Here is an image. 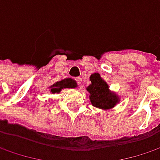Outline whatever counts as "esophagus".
<instances>
[{"instance_id":"obj_1","label":"esophagus","mask_w":160,"mask_h":160,"mask_svg":"<svg viewBox=\"0 0 160 160\" xmlns=\"http://www.w3.org/2000/svg\"><path fill=\"white\" fill-rule=\"evenodd\" d=\"M81 80H82V78H81V77H78V78H76V81L78 82V84L80 85V87H81V86H80V83H81Z\"/></svg>"}]
</instances>
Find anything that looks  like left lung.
<instances>
[{
  "instance_id": "left-lung-1",
  "label": "left lung",
  "mask_w": 160,
  "mask_h": 160,
  "mask_svg": "<svg viewBox=\"0 0 160 160\" xmlns=\"http://www.w3.org/2000/svg\"><path fill=\"white\" fill-rule=\"evenodd\" d=\"M89 80L91 83L86 89L89 93V100L93 107L102 110H109L120 102L119 96L110 90L107 81L102 79L99 73L91 74Z\"/></svg>"
}]
</instances>
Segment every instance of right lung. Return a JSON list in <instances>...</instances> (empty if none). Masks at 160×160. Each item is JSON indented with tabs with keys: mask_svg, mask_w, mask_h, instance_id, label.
<instances>
[{
	"mask_svg": "<svg viewBox=\"0 0 160 160\" xmlns=\"http://www.w3.org/2000/svg\"><path fill=\"white\" fill-rule=\"evenodd\" d=\"M77 87H78V85H77L76 80L71 79V78H67V79H63V80L53 83L52 86L49 87L50 88L49 91L52 94L60 93L62 88H74Z\"/></svg>",
	"mask_w": 160,
	"mask_h": 160,
	"instance_id": "add662e5",
	"label": "right lung"
}]
</instances>
